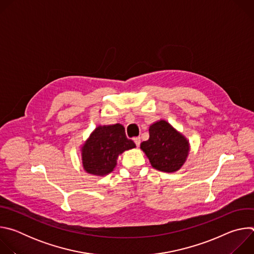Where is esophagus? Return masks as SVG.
<instances>
[{"instance_id":"34e87169","label":"esophagus","mask_w":254,"mask_h":254,"mask_svg":"<svg viewBox=\"0 0 254 254\" xmlns=\"http://www.w3.org/2000/svg\"><path fill=\"white\" fill-rule=\"evenodd\" d=\"M133 141H134V143H135V146H136V147H138V146H139V143H140V137H139V136L134 137V138H133Z\"/></svg>"}]
</instances>
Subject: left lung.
Instances as JSON below:
<instances>
[{"label": "left lung", "instance_id": "1", "mask_svg": "<svg viewBox=\"0 0 254 254\" xmlns=\"http://www.w3.org/2000/svg\"><path fill=\"white\" fill-rule=\"evenodd\" d=\"M149 132L150 138L140 143V149L152 167L165 173L182 168L190 152L189 140L164 120L151 125Z\"/></svg>", "mask_w": 254, "mask_h": 254}]
</instances>
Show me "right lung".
Returning <instances> with one entry per match:
<instances>
[{
	"mask_svg": "<svg viewBox=\"0 0 254 254\" xmlns=\"http://www.w3.org/2000/svg\"><path fill=\"white\" fill-rule=\"evenodd\" d=\"M135 148L121 124L98 126L81 148L82 166L86 173L105 176L114 171L118 158L125 151Z\"/></svg>",
	"mask_w": 254,
	"mask_h": 254,
	"instance_id": "1",
	"label": "right lung"
}]
</instances>
